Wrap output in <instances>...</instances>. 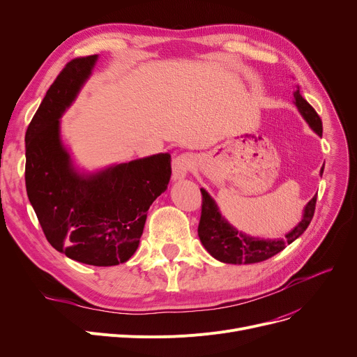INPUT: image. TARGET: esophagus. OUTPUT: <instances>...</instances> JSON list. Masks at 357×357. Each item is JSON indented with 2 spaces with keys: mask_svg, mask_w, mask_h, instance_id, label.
Segmentation results:
<instances>
[{
  "mask_svg": "<svg viewBox=\"0 0 357 357\" xmlns=\"http://www.w3.org/2000/svg\"><path fill=\"white\" fill-rule=\"evenodd\" d=\"M194 158L190 153H182L174 159L172 165V178L174 181H181L192 171Z\"/></svg>",
  "mask_w": 357,
  "mask_h": 357,
  "instance_id": "esophagus-1",
  "label": "esophagus"
}]
</instances>
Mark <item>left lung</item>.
I'll use <instances>...</instances> for the list:
<instances>
[{
    "instance_id": "1",
    "label": "left lung",
    "mask_w": 357,
    "mask_h": 357,
    "mask_svg": "<svg viewBox=\"0 0 357 357\" xmlns=\"http://www.w3.org/2000/svg\"><path fill=\"white\" fill-rule=\"evenodd\" d=\"M294 102L296 108L301 112V116L305 119L308 126L315 131L318 136L323 135V123L317 111L303 98L299 88L294 92ZM324 165L321 167L320 174L323 175ZM202 194V208H201V218L198 224V236L202 243V246L207 249V252L215 257L222 264H257V261H264L279 252H282L294 240L301 236L314 217L315 211V202L317 195L305 205L303 220L298 222L285 237L282 238H259L252 237L245 233L234 229L231 224L224 218L217 207L215 201L210 197V194L201 190Z\"/></svg>"
}]
</instances>
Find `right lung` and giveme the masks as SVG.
<instances>
[{
	"label": "right lung",
	"instance_id": "1",
	"mask_svg": "<svg viewBox=\"0 0 357 357\" xmlns=\"http://www.w3.org/2000/svg\"><path fill=\"white\" fill-rule=\"evenodd\" d=\"M98 54L72 59L26 131V190L50 245L92 266L124 264L139 248L147 210L166 191L171 155L79 174L61 140L59 119L89 78Z\"/></svg>",
	"mask_w": 357,
	"mask_h": 357
}]
</instances>
